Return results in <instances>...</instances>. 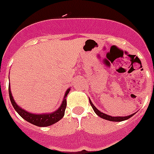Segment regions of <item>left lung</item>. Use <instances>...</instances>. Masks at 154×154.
I'll return each instance as SVG.
<instances>
[{
	"mask_svg": "<svg viewBox=\"0 0 154 154\" xmlns=\"http://www.w3.org/2000/svg\"><path fill=\"white\" fill-rule=\"evenodd\" d=\"M89 101H90V105L92 106V109H93V110L95 111V113L97 114L98 116L100 117V118H102L104 119H106V120H109V121H114V122H121V121H124V120H127L128 119H130L131 117L133 116V114H131L129 116H126V117H112V116H109V115H107V114H104V113H101L100 111H99L94 106V105L92 103V101L90 100L89 99Z\"/></svg>",
	"mask_w": 154,
	"mask_h": 154,
	"instance_id": "8db88e82",
	"label": "left lung"
}]
</instances>
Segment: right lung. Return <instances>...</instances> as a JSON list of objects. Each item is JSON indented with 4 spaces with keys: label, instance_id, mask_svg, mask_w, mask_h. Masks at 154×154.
I'll list each match as a JSON object with an SVG mask.
<instances>
[{
    "label": "right lung",
    "instance_id": "1",
    "mask_svg": "<svg viewBox=\"0 0 154 154\" xmlns=\"http://www.w3.org/2000/svg\"><path fill=\"white\" fill-rule=\"evenodd\" d=\"M70 89H67L66 94H65L64 100L62 101V106H60V108L56 110L54 113L51 114H35L32 113H28L26 110H24L22 108L15 103V101L14 100L12 97L11 92H10V88H9V94H10V99L11 103H12L14 108L15 109L17 113L20 115L23 119L26 120L27 122H31L32 124H34L38 127H48L52 124H54L55 122H58L60 119H62V117L64 116L65 110H66V97L67 96L68 92Z\"/></svg>",
    "mask_w": 154,
    "mask_h": 154
}]
</instances>
